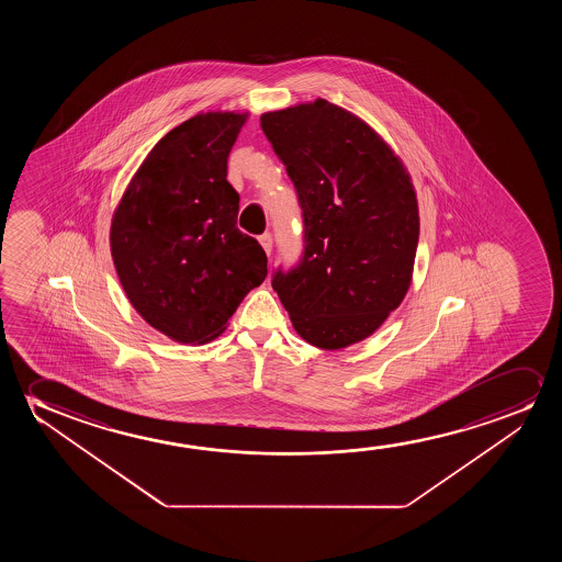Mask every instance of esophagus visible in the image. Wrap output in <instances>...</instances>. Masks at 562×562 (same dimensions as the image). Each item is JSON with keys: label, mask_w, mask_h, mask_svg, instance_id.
Returning a JSON list of instances; mask_svg holds the SVG:
<instances>
[{"label": "esophagus", "mask_w": 562, "mask_h": 562, "mask_svg": "<svg viewBox=\"0 0 562 562\" xmlns=\"http://www.w3.org/2000/svg\"><path fill=\"white\" fill-rule=\"evenodd\" d=\"M259 241H261L262 249L267 251V255H270V251H272V236H270L269 232H265L262 236H259Z\"/></svg>", "instance_id": "obj_1"}]
</instances>
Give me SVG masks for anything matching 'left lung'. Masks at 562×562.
I'll return each mask as SVG.
<instances>
[{
  "label": "left lung",
  "instance_id": "obj_1",
  "mask_svg": "<svg viewBox=\"0 0 562 562\" xmlns=\"http://www.w3.org/2000/svg\"><path fill=\"white\" fill-rule=\"evenodd\" d=\"M261 128L303 216V255L274 270V292L311 346L369 338L413 278L420 221L407 170L369 124L330 101L270 111Z\"/></svg>",
  "mask_w": 562,
  "mask_h": 562
}]
</instances>
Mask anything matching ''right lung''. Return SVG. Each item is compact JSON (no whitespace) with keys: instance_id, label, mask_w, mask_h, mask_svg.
Returning a JSON list of instances; mask_svg holds the SVG:
<instances>
[{"instance_id":"obj_1","label":"right lung","mask_w":562,"mask_h":562,"mask_svg":"<svg viewBox=\"0 0 562 562\" xmlns=\"http://www.w3.org/2000/svg\"><path fill=\"white\" fill-rule=\"evenodd\" d=\"M247 115L200 113L139 165L111 223V255L132 307L178 344L223 334L267 278V255L239 232L226 162Z\"/></svg>"}]
</instances>
